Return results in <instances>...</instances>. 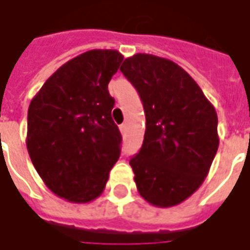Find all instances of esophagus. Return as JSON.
Here are the masks:
<instances>
[{"label":"esophagus","instance_id":"esophagus-1","mask_svg":"<svg viewBox=\"0 0 250 250\" xmlns=\"http://www.w3.org/2000/svg\"><path fill=\"white\" fill-rule=\"evenodd\" d=\"M120 130L122 135H125V133L128 132V125H126V124H122V125L120 126Z\"/></svg>","mask_w":250,"mask_h":250}]
</instances>
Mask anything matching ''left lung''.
Returning <instances> with one entry per match:
<instances>
[{"instance_id":"left-lung-1","label":"left lung","mask_w":250,"mask_h":250,"mask_svg":"<svg viewBox=\"0 0 250 250\" xmlns=\"http://www.w3.org/2000/svg\"><path fill=\"white\" fill-rule=\"evenodd\" d=\"M121 72L146 114L140 151L129 160L140 196L157 207L187 200L203 184L218 149L217 112L192 76L167 58L135 54Z\"/></svg>"}]
</instances>
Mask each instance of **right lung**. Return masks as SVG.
I'll list each match as a JSON object with an SVG mask.
<instances>
[{"mask_svg": "<svg viewBox=\"0 0 250 250\" xmlns=\"http://www.w3.org/2000/svg\"><path fill=\"white\" fill-rule=\"evenodd\" d=\"M122 60L117 50L86 51L58 68L30 101L29 156L45 187L68 202L100 196L120 159L108 83Z\"/></svg>", "mask_w": 250, "mask_h": 250, "instance_id": "add662e5", "label": "right lung"}]
</instances>
